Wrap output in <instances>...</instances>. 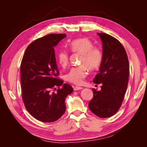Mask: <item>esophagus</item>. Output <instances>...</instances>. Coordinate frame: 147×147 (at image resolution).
<instances>
[{
  "label": "esophagus",
  "instance_id": "1",
  "mask_svg": "<svg viewBox=\"0 0 147 147\" xmlns=\"http://www.w3.org/2000/svg\"><path fill=\"white\" fill-rule=\"evenodd\" d=\"M83 88L82 87H80V86H75L74 87V91H78V90H82Z\"/></svg>",
  "mask_w": 147,
  "mask_h": 147
}]
</instances>
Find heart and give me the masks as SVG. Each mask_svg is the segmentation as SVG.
Segmentation results:
<instances>
[{
  "mask_svg": "<svg viewBox=\"0 0 147 147\" xmlns=\"http://www.w3.org/2000/svg\"><path fill=\"white\" fill-rule=\"evenodd\" d=\"M69 47L73 52L82 54L80 64H83L71 68L66 75V80L76 84H82L87 75V67L90 70H95L100 66L102 61V53L100 49L93 47V43L87 38H80L70 42ZM56 59L63 67L69 63V54L64 50L57 53Z\"/></svg>",
  "mask_w": 147,
  "mask_h": 147,
  "instance_id": "1",
  "label": "heart"
}]
</instances>
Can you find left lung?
I'll return each instance as SVG.
<instances>
[{
    "mask_svg": "<svg viewBox=\"0 0 147 147\" xmlns=\"http://www.w3.org/2000/svg\"><path fill=\"white\" fill-rule=\"evenodd\" d=\"M102 43V61L99 73L93 82L102 83L101 90L92 89L89 103L91 112L100 118L113 116L121 105L129 80V61L125 49L117 38L97 33Z\"/></svg>",
    "mask_w": 147,
    "mask_h": 147,
    "instance_id": "obj_1",
    "label": "left lung"
}]
</instances>
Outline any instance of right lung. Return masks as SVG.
<instances>
[{
  "label": "right lung",
  "instance_id": "right-lung-1",
  "mask_svg": "<svg viewBox=\"0 0 147 147\" xmlns=\"http://www.w3.org/2000/svg\"><path fill=\"white\" fill-rule=\"evenodd\" d=\"M65 37L64 34H51L35 40L28 47L21 61L22 98L28 112L42 122L60 118L65 112V98L73 92L72 86L56 78L59 71L55 47ZM57 87L56 92L51 91Z\"/></svg>",
  "mask_w": 147,
  "mask_h": 147
}]
</instances>
